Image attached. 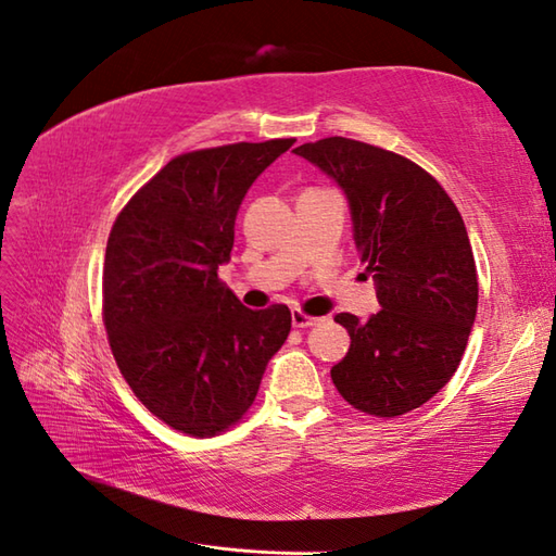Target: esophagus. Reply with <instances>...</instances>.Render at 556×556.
I'll return each mask as SVG.
<instances>
[{"instance_id":"esophagus-1","label":"esophagus","mask_w":556,"mask_h":556,"mask_svg":"<svg viewBox=\"0 0 556 556\" xmlns=\"http://www.w3.org/2000/svg\"><path fill=\"white\" fill-rule=\"evenodd\" d=\"M316 324H318V318L309 316L302 309H292V326L294 328H309V326H316Z\"/></svg>"}]
</instances>
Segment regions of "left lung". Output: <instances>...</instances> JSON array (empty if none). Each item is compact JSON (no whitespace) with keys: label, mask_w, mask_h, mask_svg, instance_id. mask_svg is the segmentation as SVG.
Masks as SVG:
<instances>
[{"label":"left lung","mask_w":556,"mask_h":556,"mask_svg":"<svg viewBox=\"0 0 556 556\" xmlns=\"http://www.w3.org/2000/svg\"><path fill=\"white\" fill-rule=\"evenodd\" d=\"M294 154L348 194L356 250L382 306L366 324L336 316L352 342L330 378L368 416L418 409L454 376L476 320L478 274L459 208L428 170L376 144L324 138Z\"/></svg>","instance_id":"8db88e82"}]
</instances>
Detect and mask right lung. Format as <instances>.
I'll list each match as a JSON object with an SVG mask.
<instances>
[{"instance_id": "1", "label": "right lung", "mask_w": 556, "mask_h": 556, "mask_svg": "<svg viewBox=\"0 0 556 556\" xmlns=\"http://www.w3.org/2000/svg\"><path fill=\"white\" fill-rule=\"evenodd\" d=\"M294 138L170 159L121 208L102 270V318L118 371L159 421L214 438L250 412L288 340L286 304L252 312L218 280L242 197Z\"/></svg>"}]
</instances>
